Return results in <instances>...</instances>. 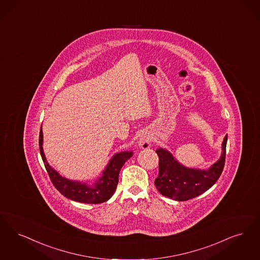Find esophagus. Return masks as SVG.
Returning <instances> with one entry per match:
<instances>
[{
  "label": "esophagus",
  "mask_w": 260,
  "mask_h": 260,
  "mask_svg": "<svg viewBox=\"0 0 260 260\" xmlns=\"http://www.w3.org/2000/svg\"><path fill=\"white\" fill-rule=\"evenodd\" d=\"M138 145H139V147H142V148H148L151 145V138L148 135H146V134L141 136L140 139H139Z\"/></svg>",
  "instance_id": "1"
}]
</instances>
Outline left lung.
Wrapping results in <instances>:
<instances>
[{"instance_id": "left-lung-1", "label": "left lung", "mask_w": 260, "mask_h": 260, "mask_svg": "<svg viewBox=\"0 0 260 260\" xmlns=\"http://www.w3.org/2000/svg\"><path fill=\"white\" fill-rule=\"evenodd\" d=\"M225 136L222 143L221 157L208 170L189 169L181 165L168 150L159 148V175L154 184L159 192L177 201L195 198L211 188L220 177L225 163Z\"/></svg>"}]
</instances>
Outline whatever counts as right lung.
<instances>
[{
    "mask_svg": "<svg viewBox=\"0 0 260 260\" xmlns=\"http://www.w3.org/2000/svg\"><path fill=\"white\" fill-rule=\"evenodd\" d=\"M39 146L45 167L50 181L58 191L71 200L85 204H100L108 201L115 191L118 183V175L125 162L132 156V152H119L111 159L103 176L92 185L79 181H70L61 177L55 170L52 169L46 162L43 149V131L41 127Z\"/></svg>",
    "mask_w": 260,
    "mask_h": 260,
    "instance_id": "add662e5",
    "label": "right lung"
}]
</instances>
